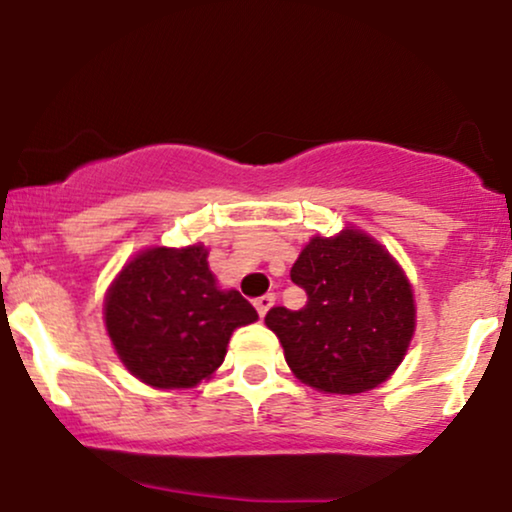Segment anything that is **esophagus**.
Here are the masks:
<instances>
[{
    "instance_id": "esophagus-1",
    "label": "esophagus",
    "mask_w": 512,
    "mask_h": 512,
    "mask_svg": "<svg viewBox=\"0 0 512 512\" xmlns=\"http://www.w3.org/2000/svg\"><path fill=\"white\" fill-rule=\"evenodd\" d=\"M274 300H276L274 293H269V295H262V297H257V300H255V309H257V314H260V316L267 314L269 309L274 307Z\"/></svg>"
}]
</instances>
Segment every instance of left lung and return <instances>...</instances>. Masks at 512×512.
<instances>
[{
	"label": "left lung",
	"mask_w": 512,
	"mask_h": 512,
	"mask_svg": "<svg viewBox=\"0 0 512 512\" xmlns=\"http://www.w3.org/2000/svg\"><path fill=\"white\" fill-rule=\"evenodd\" d=\"M307 293L302 309L274 307L264 323L281 340L290 371L326 394L373 390L401 364L416 328L409 278L359 229L314 236L290 269Z\"/></svg>",
	"instance_id": "8db88e82"
}]
</instances>
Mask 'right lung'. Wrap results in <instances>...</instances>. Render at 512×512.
Returning a JSON list of instances; mask_svg holds the SVG:
<instances>
[{"mask_svg": "<svg viewBox=\"0 0 512 512\" xmlns=\"http://www.w3.org/2000/svg\"><path fill=\"white\" fill-rule=\"evenodd\" d=\"M103 314L127 371L160 390L210 378L231 333L257 321L238 290L217 288L203 245L139 252L113 281Z\"/></svg>", "mask_w": 512, "mask_h": 512, "instance_id": "right-lung-1", "label": "right lung"}]
</instances>
